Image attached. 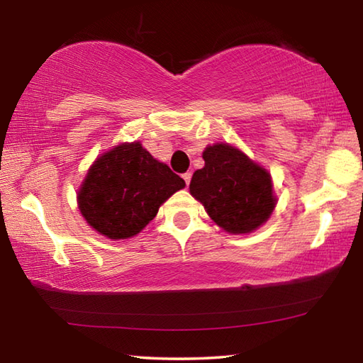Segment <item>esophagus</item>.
I'll return each mask as SVG.
<instances>
[{
    "label": "esophagus",
    "instance_id": "1",
    "mask_svg": "<svg viewBox=\"0 0 363 363\" xmlns=\"http://www.w3.org/2000/svg\"><path fill=\"white\" fill-rule=\"evenodd\" d=\"M182 177H184V181H186V184L189 186V184H190V179H191V173H190V172H189V173H184V174H182Z\"/></svg>",
    "mask_w": 363,
    "mask_h": 363
}]
</instances>
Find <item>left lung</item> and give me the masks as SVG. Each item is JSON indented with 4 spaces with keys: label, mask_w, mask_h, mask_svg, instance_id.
I'll list each match as a JSON object with an SVG mask.
<instances>
[{
    "label": "left lung",
    "mask_w": 363,
    "mask_h": 363,
    "mask_svg": "<svg viewBox=\"0 0 363 363\" xmlns=\"http://www.w3.org/2000/svg\"><path fill=\"white\" fill-rule=\"evenodd\" d=\"M203 159L190 194L209 217L229 234H248L264 225L277 203L267 169L229 143L207 146Z\"/></svg>",
    "instance_id": "8db88e82"
}]
</instances>
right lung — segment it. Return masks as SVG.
Returning a JSON list of instances; mask_svg holds the SVG:
<instances>
[{
    "mask_svg": "<svg viewBox=\"0 0 363 363\" xmlns=\"http://www.w3.org/2000/svg\"><path fill=\"white\" fill-rule=\"evenodd\" d=\"M186 187L182 177L154 159L140 142L121 143L101 154L78 191L89 226L112 240L137 235L159 207Z\"/></svg>",
    "mask_w": 363,
    "mask_h": 363,
    "instance_id": "1",
    "label": "right lung"
}]
</instances>
